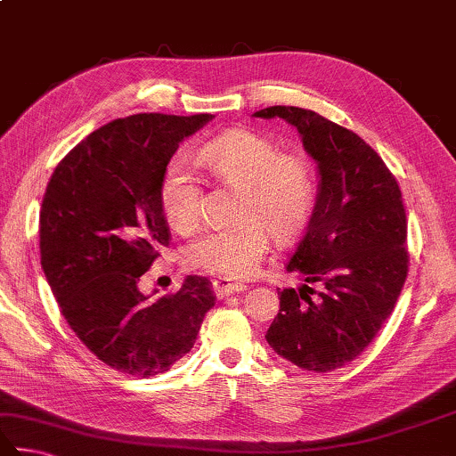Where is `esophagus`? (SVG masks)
<instances>
[{
	"mask_svg": "<svg viewBox=\"0 0 456 456\" xmlns=\"http://www.w3.org/2000/svg\"><path fill=\"white\" fill-rule=\"evenodd\" d=\"M245 289L243 283H229L227 279H215L213 281V291L217 295V299H225V297L233 293H241Z\"/></svg>",
	"mask_w": 456,
	"mask_h": 456,
	"instance_id": "esophagus-1",
	"label": "esophagus"
}]
</instances>
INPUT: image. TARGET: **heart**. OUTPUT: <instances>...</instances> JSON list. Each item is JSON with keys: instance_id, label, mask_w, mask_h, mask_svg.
<instances>
[{"instance_id": "b5f03b06", "label": "heart", "mask_w": 456, "mask_h": 456, "mask_svg": "<svg viewBox=\"0 0 456 456\" xmlns=\"http://www.w3.org/2000/svg\"><path fill=\"white\" fill-rule=\"evenodd\" d=\"M200 159L221 183L241 189L233 227L207 231L185 247L183 261L195 271L223 279H245L259 267L269 247L299 237L317 203V177L307 157L279 153L253 131H227L205 143ZM161 211L179 233L201 223V187L183 161H173L159 185Z\"/></svg>"}]
</instances>
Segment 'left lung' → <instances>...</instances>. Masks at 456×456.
I'll return each mask as SVG.
<instances>
[{
	"label": "left lung",
	"instance_id": "8db88e82",
	"mask_svg": "<svg viewBox=\"0 0 456 456\" xmlns=\"http://www.w3.org/2000/svg\"><path fill=\"white\" fill-rule=\"evenodd\" d=\"M253 115L295 126L321 175L311 221L287 261L305 285L279 293L281 307L265 338L299 369H341L377 337L407 279L399 183L375 149L319 113L273 105Z\"/></svg>",
	"mask_w": 456,
	"mask_h": 456
}]
</instances>
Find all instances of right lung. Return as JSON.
I'll return each mask as SVG.
<instances>
[{
  "mask_svg": "<svg viewBox=\"0 0 456 456\" xmlns=\"http://www.w3.org/2000/svg\"><path fill=\"white\" fill-rule=\"evenodd\" d=\"M213 115L137 113L87 135L57 165L39 215L41 267L61 314L87 349L134 377L169 370L193 349L211 281L189 275L149 301L139 289L171 241L159 185L181 142Z\"/></svg>",
  "mask_w": 456,
  "mask_h": 456,
  "instance_id": "right-lung-1",
  "label": "right lung"
}]
</instances>
